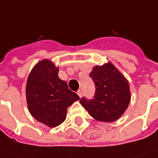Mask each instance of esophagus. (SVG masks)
I'll use <instances>...</instances> for the list:
<instances>
[{
  "mask_svg": "<svg viewBox=\"0 0 158 158\" xmlns=\"http://www.w3.org/2000/svg\"><path fill=\"white\" fill-rule=\"evenodd\" d=\"M77 94L79 95V98H81V96H82V90H80V89H79V90H78V92H77Z\"/></svg>",
  "mask_w": 158,
  "mask_h": 158,
  "instance_id": "obj_1",
  "label": "esophagus"
}]
</instances>
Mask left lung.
I'll return each mask as SVG.
<instances>
[{
	"mask_svg": "<svg viewBox=\"0 0 158 158\" xmlns=\"http://www.w3.org/2000/svg\"><path fill=\"white\" fill-rule=\"evenodd\" d=\"M90 77L95 84V95L93 99L83 97L80 104L98 121L113 122L118 119L131 101L127 79L110 62L94 66Z\"/></svg>",
	"mask_w": 158,
	"mask_h": 158,
	"instance_id": "8db88e82",
	"label": "left lung"
}]
</instances>
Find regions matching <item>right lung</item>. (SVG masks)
<instances>
[{
    "label": "right lung",
    "mask_w": 158,
    "mask_h": 158,
    "mask_svg": "<svg viewBox=\"0 0 158 158\" xmlns=\"http://www.w3.org/2000/svg\"><path fill=\"white\" fill-rule=\"evenodd\" d=\"M59 68L43 60L32 69L26 85L27 107L31 115L49 127H56L65 119L67 108L79 97L61 80Z\"/></svg>",
    "instance_id": "1"
}]
</instances>
